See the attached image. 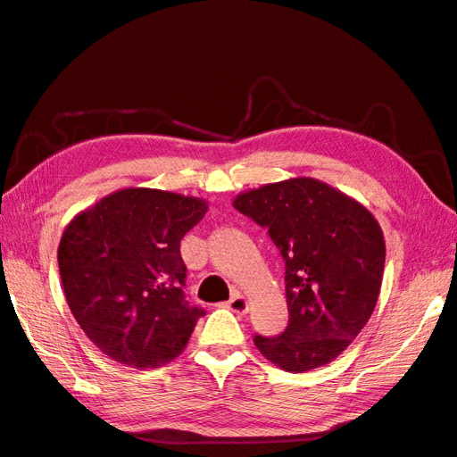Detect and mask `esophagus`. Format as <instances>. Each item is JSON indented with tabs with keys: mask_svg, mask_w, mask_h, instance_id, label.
Returning <instances> with one entry per match:
<instances>
[{
	"mask_svg": "<svg viewBox=\"0 0 457 457\" xmlns=\"http://www.w3.org/2000/svg\"><path fill=\"white\" fill-rule=\"evenodd\" d=\"M227 307L232 311V312H237V314H246L248 312V301L240 295V293L237 291L235 295L230 297V301L227 303Z\"/></svg>",
	"mask_w": 457,
	"mask_h": 457,
	"instance_id": "obj_1",
	"label": "esophagus"
}]
</instances>
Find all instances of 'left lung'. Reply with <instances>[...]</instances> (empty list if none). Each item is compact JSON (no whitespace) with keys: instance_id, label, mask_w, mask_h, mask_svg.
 I'll return each instance as SVG.
<instances>
[{"instance_id":"1","label":"left lung","mask_w":457,"mask_h":457,"mask_svg":"<svg viewBox=\"0 0 457 457\" xmlns=\"http://www.w3.org/2000/svg\"><path fill=\"white\" fill-rule=\"evenodd\" d=\"M240 211L268 230L286 263L289 322L256 348L281 370L301 373L332 361L370 320L379 297L385 240L358 201L312 178L246 191Z\"/></svg>"}]
</instances>
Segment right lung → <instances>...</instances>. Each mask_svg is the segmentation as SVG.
I'll return each mask as SVG.
<instances>
[{
  "label": "right lung",
  "instance_id": "add662e5",
  "mask_svg": "<svg viewBox=\"0 0 457 457\" xmlns=\"http://www.w3.org/2000/svg\"><path fill=\"white\" fill-rule=\"evenodd\" d=\"M205 212L203 199L129 187L66 227L58 246L64 295L105 356L146 370L186 348L205 311L186 299L179 242Z\"/></svg>",
  "mask_w": 457,
  "mask_h": 457
}]
</instances>
